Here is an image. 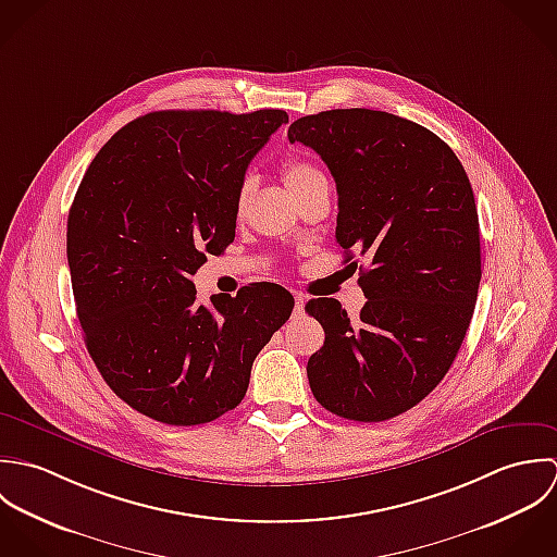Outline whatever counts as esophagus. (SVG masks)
<instances>
[{"label":"esophagus","mask_w":557,"mask_h":557,"mask_svg":"<svg viewBox=\"0 0 557 557\" xmlns=\"http://www.w3.org/2000/svg\"><path fill=\"white\" fill-rule=\"evenodd\" d=\"M306 312V297L297 295L295 297V317H301Z\"/></svg>","instance_id":"1"}]
</instances>
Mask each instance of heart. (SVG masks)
<instances>
[{
    "label": "heart",
    "instance_id": "1",
    "mask_svg": "<svg viewBox=\"0 0 557 557\" xmlns=\"http://www.w3.org/2000/svg\"><path fill=\"white\" fill-rule=\"evenodd\" d=\"M282 178H284L288 191L297 200L301 194H306L314 183L323 181L325 176H323V172L317 165H312L306 159H288L282 165ZM251 194H253V181L247 176V178L240 181V185L236 189V213L238 215L247 209Z\"/></svg>",
    "mask_w": 557,
    "mask_h": 557
}]
</instances>
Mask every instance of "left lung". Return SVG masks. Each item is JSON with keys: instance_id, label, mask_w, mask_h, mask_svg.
I'll list each match as a JSON object with an SVG mask.
<instances>
[{"instance_id": "1", "label": "left lung", "mask_w": 557, "mask_h": 557, "mask_svg": "<svg viewBox=\"0 0 557 557\" xmlns=\"http://www.w3.org/2000/svg\"><path fill=\"white\" fill-rule=\"evenodd\" d=\"M288 139L334 176L337 245L370 256L357 319L327 297L306 306L325 330L308 361L312 394L339 418L385 422L442 383L469 330L482 277L469 178L442 137L394 113L304 115Z\"/></svg>"}]
</instances>
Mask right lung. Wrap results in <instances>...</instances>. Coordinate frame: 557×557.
Instances as JSON below:
<instances>
[{
  "mask_svg": "<svg viewBox=\"0 0 557 557\" xmlns=\"http://www.w3.org/2000/svg\"><path fill=\"white\" fill-rule=\"evenodd\" d=\"M286 122L284 110L146 113L84 174L66 232L84 339L113 394L157 422L196 426L234 409L295 308L271 282L198 304L191 282L234 240L236 189Z\"/></svg>",
  "mask_w": 557,
  "mask_h": 557,
  "instance_id": "1",
  "label": "right lung"
}]
</instances>
